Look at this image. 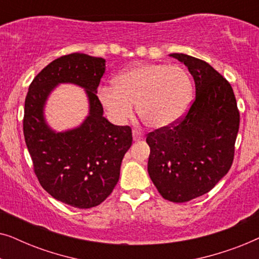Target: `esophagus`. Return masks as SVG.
<instances>
[{"label":"esophagus","mask_w":259,"mask_h":259,"mask_svg":"<svg viewBox=\"0 0 259 259\" xmlns=\"http://www.w3.org/2000/svg\"><path fill=\"white\" fill-rule=\"evenodd\" d=\"M144 139V134L140 132V131H138V130H134L133 131V140L134 141H140V140H143Z\"/></svg>","instance_id":"obj_1"}]
</instances>
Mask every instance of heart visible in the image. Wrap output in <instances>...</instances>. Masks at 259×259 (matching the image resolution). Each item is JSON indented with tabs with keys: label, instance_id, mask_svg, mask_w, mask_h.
<instances>
[{
	"label": "heart",
	"instance_id": "obj_1",
	"mask_svg": "<svg viewBox=\"0 0 259 259\" xmlns=\"http://www.w3.org/2000/svg\"><path fill=\"white\" fill-rule=\"evenodd\" d=\"M192 92V80L183 67L138 63L116 75L114 86L99 88L98 99L112 121L126 122L136 102L140 119L151 128L161 130L185 114Z\"/></svg>",
	"mask_w": 259,
	"mask_h": 259
}]
</instances>
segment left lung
Masks as SVG:
<instances>
[{"mask_svg":"<svg viewBox=\"0 0 259 259\" xmlns=\"http://www.w3.org/2000/svg\"><path fill=\"white\" fill-rule=\"evenodd\" d=\"M169 56L187 67L196 98L182 120L148 133L147 171L162 198L185 203L207 193L229 172L239 111L231 84L213 67L186 54Z\"/></svg>","mask_w":259,"mask_h":259,"instance_id":"1","label":"left lung"}]
</instances>
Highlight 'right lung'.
<instances>
[{"mask_svg":"<svg viewBox=\"0 0 259 259\" xmlns=\"http://www.w3.org/2000/svg\"><path fill=\"white\" fill-rule=\"evenodd\" d=\"M105 69L102 58L81 53L61 56L35 76L24 101L23 134L35 175L53 198L77 208L98 206L112 193L132 145L131 127L115 126L104 116L97 90ZM60 83L84 88L90 102L85 121L65 133L52 130L43 112Z\"/></svg>","mask_w":259,"mask_h":259,"instance_id":"right-lung-1","label":"right lung"}]
</instances>
